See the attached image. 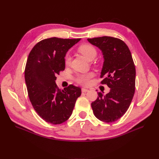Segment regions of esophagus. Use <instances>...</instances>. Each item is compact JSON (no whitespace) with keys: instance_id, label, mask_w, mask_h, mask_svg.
<instances>
[{"instance_id":"1","label":"esophagus","mask_w":159,"mask_h":159,"mask_svg":"<svg viewBox=\"0 0 159 159\" xmlns=\"http://www.w3.org/2000/svg\"><path fill=\"white\" fill-rule=\"evenodd\" d=\"M88 91H89V89H85V88H82V89H81V91H82L83 93H86V92H88Z\"/></svg>"}]
</instances>
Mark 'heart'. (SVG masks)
Listing matches in <instances>:
<instances>
[{
  "label": "heart",
  "mask_w": 159,
  "mask_h": 159,
  "mask_svg": "<svg viewBox=\"0 0 159 159\" xmlns=\"http://www.w3.org/2000/svg\"><path fill=\"white\" fill-rule=\"evenodd\" d=\"M79 51L86 58L89 60H93L96 55L97 52L95 48L90 44H84L79 48ZM71 57L69 54H67L65 57V64L68 65L70 62ZM94 74L92 72H89L86 74H78L75 77V81L78 84L82 85H88L90 84V79L92 78Z\"/></svg>",
  "instance_id": "heart-1"
}]
</instances>
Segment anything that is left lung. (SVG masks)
Listing matches in <instances>:
<instances>
[{
    "mask_svg": "<svg viewBox=\"0 0 159 159\" xmlns=\"http://www.w3.org/2000/svg\"><path fill=\"white\" fill-rule=\"evenodd\" d=\"M102 52L104 58L101 78L110 91L91 103L95 116L105 123L116 121L126 113L135 89L136 71L131 53L121 40L111 36L88 38Z\"/></svg>",
    "mask_w": 159,
    "mask_h": 159,
    "instance_id": "obj_1",
    "label": "left lung"
}]
</instances>
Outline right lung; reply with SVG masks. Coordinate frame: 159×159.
Returning a JSON list of instances; mask_svg holds the SVG:
<instances>
[{
    "instance_id": "obj_1",
    "label": "right lung",
    "mask_w": 159,
    "mask_h": 159,
    "mask_svg": "<svg viewBox=\"0 0 159 159\" xmlns=\"http://www.w3.org/2000/svg\"><path fill=\"white\" fill-rule=\"evenodd\" d=\"M80 40L47 38L37 43L28 55L25 71L28 97L38 115L49 123L66 121L81 95L78 87L70 85L61 90L56 84V75L65 69L67 52Z\"/></svg>"
}]
</instances>
